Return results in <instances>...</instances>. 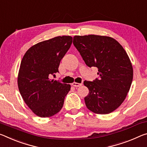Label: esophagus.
<instances>
[{
	"mask_svg": "<svg viewBox=\"0 0 147 147\" xmlns=\"http://www.w3.org/2000/svg\"><path fill=\"white\" fill-rule=\"evenodd\" d=\"M72 85L74 86H75V87H79V86H82L83 84L82 83H76V82H74L72 83Z\"/></svg>",
	"mask_w": 147,
	"mask_h": 147,
	"instance_id": "34e87169",
	"label": "esophagus"
}]
</instances>
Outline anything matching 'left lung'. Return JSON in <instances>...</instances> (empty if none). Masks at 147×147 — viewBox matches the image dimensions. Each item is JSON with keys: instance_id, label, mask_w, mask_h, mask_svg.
I'll return each instance as SVG.
<instances>
[{"instance_id": "left-lung-1", "label": "left lung", "mask_w": 147, "mask_h": 147, "mask_svg": "<svg viewBox=\"0 0 147 147\" xmlns=\"http://www.w3.org/2000/svg\"><path fill=\"white\" fill-rule=\"evenodd\" d=\"M73 44L88 67H97L100 78L84 81L89 90L86 107L96 114H109L126 98L133 80L127 53L114 38L100 35L75 36Z\"/></svg>"}]
</instances>
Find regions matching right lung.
Segmentation results:
<instances>
[{
    "instance_id": "1",
    "label": "right lung",
    "mask_w": 147,
    "mask_h": 147,
    "mask_svg": "<svg viewBox=\"0 0 147 147\" xmlns=\"http://www.w3.org/2000/svg\"><path fill=\"white\" fill-rule=\"evenodd\" d=\"M72 42L69 36H57L32 45L24 55L18 76L19 90L38 117H50L59 113L70 90V85L50 78L59 72L60 62Z\"/></svg>"
}]
</instances>
